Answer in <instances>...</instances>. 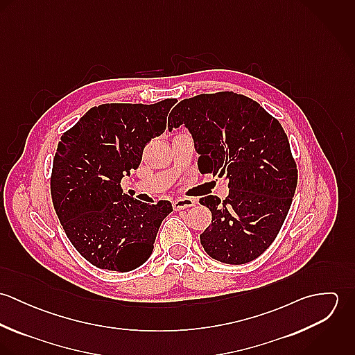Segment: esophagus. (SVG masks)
Instances as JSON below:
<instances>
[{
    "label": "esophagus",
    "instance_id": "1",
    "mask_svg": "<svg viewBox=\"0 0 355 355\" xmlns=\"http://www.w3.org/2000/svg\"><path fill=\"white\" fill-rule=\"evenodd\" d=\"M196 205V201L191 198H178L173 201V209L175 210H182V209H187Z\"/></svg>",
    "mask_w": 355,
    "mask_h": 355
}]
</instances>
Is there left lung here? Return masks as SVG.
Returning <instances> with one entry per match:
<instances>
[{"label":"left lung","instance_id":"obj_1","mask_svg":"<svg viewBox=\"0 0 355 355\" xmlns=\"http://www.w3.org/2000/svg\"><path fill=\"white\" fill-rule=\"evenodd\" d=\"M169 130L184 124L200 154L198 169L228 180L230 194L200 200L211 224L200 235L211 258L241 265L276 239L293 202L297 162L288 138L258 102L232 92L200 94L169 113Z\"/></svg>","mask_w":355,"mask_h":355}]
</instances>
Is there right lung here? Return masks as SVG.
Returning <instances> with one entry per match:
<instances>
[{"label": "right lung", "mask_w": 355, "mask_h": 355, "mask_svg": "<svg viewBox=\"0 0 355 355\" xmlns=\"http://www.w3.org/2000/svg\"><path fill=\"white\" fill-rule=\"evenodd\" d=\"M175 102L102 103L61 135L51 169L53 206L73 248L100 269L130 272L146 262L173 210L169 201L134 200L120 183L165 131Z\"/></svg>", "instance_id": "1"}]
</instances>
